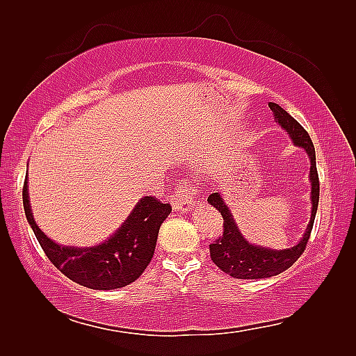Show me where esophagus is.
<instances>
[{
	"label": "esophagus",
	"mask_w": 356,
	"mask_h": 356,
	"mask_svg": "<svg viewBox=\"0 0 356 356\" xmlns=\"http://www.w3.org/2000/svg\"><path fill=\"white\" fill-rule=\"evenodd\" d=\"M197 187L193 182H182L175 188V195L172 197L174 209L179 212H188L196 203Z\"/></svg>",
	"instance_id": "34e87169"
}]
</instances>
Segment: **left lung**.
<instances>
[{"mask_svg": "<svg viewBox=\"0 0 356 356\" xmlns=\"http://www.w3.org/2000/svg\"><path fill=\"white\" fill-rule=\"evenodd\" d=\"M268 106L275 114L277 123L281 124L285 131L293 138L297 147L306 149L310 159V199H312V215L307 229L296 246L288 248V250H268V248L257 246L248 243L246 239L241 234L236 227L233 215L229 211L227 204L224 203L220 193H212L208 197V202L213 208H217L222 215V234L213 243L209 245V252L212 261L217 264L224 273L230 275L236 279H263L276 276L285 272L286 268L293 266L300 255L305 252L306 245L309 242L312 227L315 222V215L319 202V177L316 170V156L315 147L306 129L301 126L294 117H291L284 108L277 104L268 102Z\"/></svg>", "mask_w": 356, "mask_h": 356, "instance_id": "1", "label": "left lung"}]
</instances>
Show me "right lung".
Listing matches in <instances>:
<instances>
[{
  "mask_svg": "<svg viewBox=\"0 0 356 356\" xmlns=\"http://www.w3.org/2000/svg\"><path fill=\"white\" fill-rule=\"evenodd\" d=\"M22 196L26 220L51 264L71 281L90 289H115L136 281L152 261L159 229L172 211L169 203L145 196L108 241L92 248H74L55 243L38 229L31 212L28 175Z\"/></svg>",
  "mask_w": 356,
  "mask_h": 356,
  "instance_id": "obj_1",
  "label": "right lung"
}]
</instances>
